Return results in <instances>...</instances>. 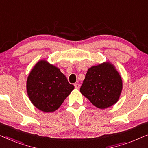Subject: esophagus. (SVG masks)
I'll return each mask as SVG.
<instances>
[{"label": "esophagus", "instance_id": "obj_1", "mask_svg": "<svg viewBox=\"0 0 148 148\" xmlns=\"http://www.w3.org/2000/svg\"><path fill=\"white\" fill-rule=\"evenodd\" d=\"M74 86H75V88L76 89H79L80 88L81 85H80V84H79V83H77V84H75Z\"/></svg>", "mask_w": 148, "mask_h": 148}]
</instances>
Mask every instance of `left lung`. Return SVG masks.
<instances>
[{"instance_id": "left-lung-1", "label": "left lung", "mask_w": 148, "mask_h": 148, "mask_svg": "<svg viewBox=\"0 0 148 148\" xmlns=\"http://www.w3.org/2000/svg\"><path fill=\"white\" fill-rule=\"evenodd\" d=\"M122 89L121 75L106 62L88 69L80 92L97 108L104 109L116 103Z\"/></svg>"}]
</instances>
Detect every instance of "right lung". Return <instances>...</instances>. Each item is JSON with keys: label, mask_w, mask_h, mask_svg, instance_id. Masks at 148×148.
<instances>
[{"label": "right lung", "mask_w": 148, "mask_h": 148, "mask_svg": "<svg viewBox=\"0 0 148 148\" xmlns=\"http://www.w3.org/2000/svg\"><path fill=\"white\" fill-rule=\"evenodd\" d=\"M74 89L56 66L45 60H40L32 69L27 80V92L32 104L45 112L59 108Z\"/></svg>", "instance_id": "obj_1"}]
</instances>
